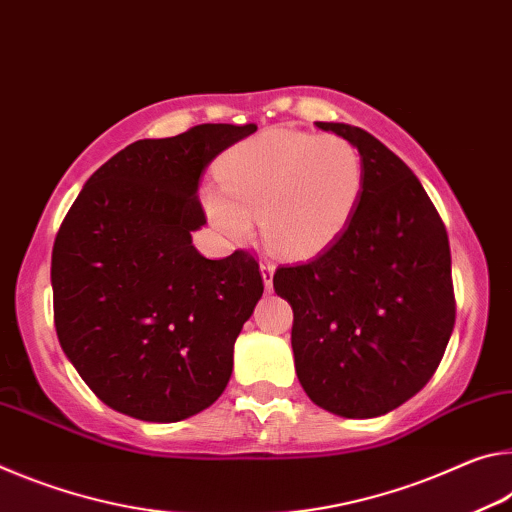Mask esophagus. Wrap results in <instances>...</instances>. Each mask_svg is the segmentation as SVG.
<instances>
[{
	"label": "esophagus",
	"instance_id": "34e87169",
	"mask_svg": "<svg viewBox=\"0 0 512 512\" xmlns=\"http://www.w3.org/2000/svg\"><path fill=\"white\" fill-rule=\"evenodd\" d=\"M276 265L270 261H263L261 263V276H263V283H265V290H272V276H274Z\"/></svg>",
	"mask_w": 512,
	"mask_h": 512
}]
</instances>
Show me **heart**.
<instances>
[{"label": "heart", "instance_id": "heart-1", "mask_svg": "<svg viewBox=\"0 0 512 512\" xmlns=\"http://www.w3.org/2000/svg\"><path fill=\"white\" fill-rule=\"evenodd\" d=\"M222 188L206 208L226 236L247 242L261 220L267 247L286 256L322 249L351 222L365 165L345 138L267 129L238 142L220 163Z\"/></svg>", "mask_w": 512, "mask_h": 512}]
</instances>
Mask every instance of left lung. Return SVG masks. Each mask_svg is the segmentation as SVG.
<instances>
[{"mask_svg": "<svg viewBox=\"0 0 512 512\" xmlns=\"http://www.w3.org/2000/svg\"><path fill=\"white\" fill-rule=\"evenodd\" d=\"M349 140L365 165L351 222L322 254L279 267L292 306L301 388L333 415L367 420L417 395L456 322L449 238L413 170L365 129L315 122Z\"/></svg>", "mask_w": 512, "mask_h": 512, "instance_id": "1", "label": "left lung"}]
</instances>
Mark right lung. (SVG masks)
Listing matches in <instances>:
<instances>
[{
  "label": "right lung",
  "mask_w": 512,
  "mask_h": 512,
  "mask_svg": "<svg viewBox=\"0 0 512 512\" xmlns=\"http://www.w3.org/2000/svg\"><path fill=\"white\" fill-rule=\"evenodd\" d=\"M256 124H199L138 140L86 181L52 251L58 342L117 413L179 422L215 404L263 279L249 251L211 261L192 245L206 224L201 174Z\"/></svg>",
  "instance_id": "obj_1"
}]
</instances>
